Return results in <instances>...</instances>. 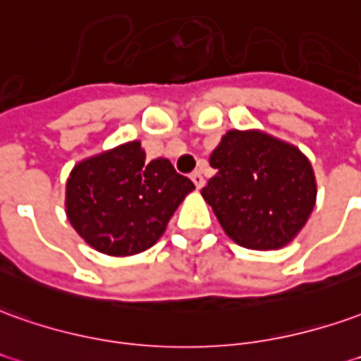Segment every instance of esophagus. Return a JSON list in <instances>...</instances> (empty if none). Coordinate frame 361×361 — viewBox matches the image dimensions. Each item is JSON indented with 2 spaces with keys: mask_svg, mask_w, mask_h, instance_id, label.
I'll use <instances>...</instances> for the list:
<instances>
[{
  "mask_svg": "<svg viewBox=\"0 0 361 361\" xmlns=\"http://www.w3.org/2000/svg\"><path fill=\"white\" fill-rule=\"evenodd\" d=\"M191 181L195 183V188H197V189H201L203 185H205V178H203V173H201V172L191 173Z\"/></svg>",
  "mask_w": 361,
  "mask_h": 361,
  "instance_id": "1",
  "label": "esophagus"
}]
</instances>
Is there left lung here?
I'll return each mask as SVG.
<instances>
[{"mask_svg": "<svg viewBox=\"0 0 361 361\" xmlns=\"http://www.w3.org/2000/svg\"><path fill=\"white\" fill-rule=\"evenodd\" d=\"M209 164L201 195L223 231L250 250H279L301 233L317 201L309 158L264 130H228Z\"/></svg>", "mask_w": 361, "mask_h": 361, "instance_id": "obj_1", "label": "left lung"}]
</instances>
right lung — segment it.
<instances>
[{
	"label": "right lung",
	"instance_id": "right-lung-1",
	"mask_svg": "<svg viewBox=\"0 0 361 361\" xmlns=\"http://www.w3.org/2000/svg\"><path fill=\"white\" fill-rule=\"evenodd\" d=\"M193 189L168 158L146 162L140 140H130L75 164L66 181V216L97 252L135 256L160 240Z\"/></svg>",
	"mask_w": 361,
	"mask_h": 361
}]
</instances>
